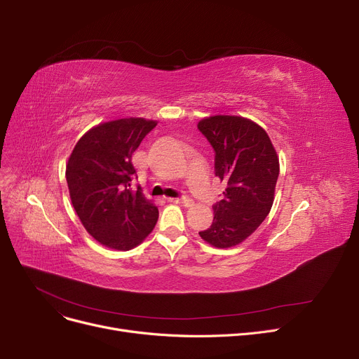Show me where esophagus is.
Here are the masks:
<instances>
[{
	"mask_svg": "<svg viewBox=\"0 0 359 359\" xmlns=\"http://www.w3.org/2000/svg\"><path fill=\"white\" fill-rule=\"evenodd\" d=\"M168 202H175V203H180L183 206H192L194 205V201L189 199V198H167Z\"/></svg>",
	"mask_w": 359,
	"mask_h": 359,
	"instance_id": "1",
	"label": "esophagus"
}]
</instances>
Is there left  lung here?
<instances>
[{
	"mask_svg": "<svg viewBox=\"0 0 359 359\" xmlns=\"http://www.w3.org/2000/svg\"><path fill=\"white\" fill-rule=\"evenodd\" d=\"M198 129L215 151V176L227 183L222 199L212 205L211 227L199 236L211 246L233 248L268 217L279 160L265 129L246 118L211 116L202 119Z\"/></svg>",
	"mask_w": 359,
	"mask_h": 359,
	"instance_id": "obj_1",
	"label": "left lung"
}]
</instances>
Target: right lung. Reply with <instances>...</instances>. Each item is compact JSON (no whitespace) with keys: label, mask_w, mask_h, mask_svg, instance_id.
<instances>
[{"label":"right lung","mask_w":359,"mask_h":359,"mask_svg":"<svg viewBox=\"0 0 359 359\" xmlns=\"http://www.w3.org/2000/svg\"><path fill=\"white\" fill-rule=\"evenodd\" d=\"M156 125L142 118L100 123L69 156L65 177L72 206L84 229L106 248L130 250L156 227L157 206L130 187L137 176L132 154Z\"/></svg>","instance_id":"right-lung-1"}]
</instances>
